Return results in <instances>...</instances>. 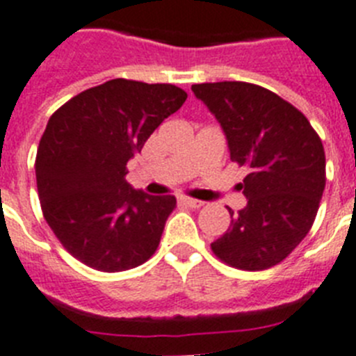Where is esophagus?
<instances>
[{
    "label": "esophagus",
    "instance_id": "1",
    "mask_svg": "<svg viewBox=\"0 0 356 356\" xmlns=\"http://www.w3.org/2000/svg\"><path fill=\"white\" fill-rule=\"evenodd\" d=\"M179 204L188 206V208H201L204 202L197 201V199H190V197H181V199H179Z\"/></svg>",
    "mask_w": 356,
    "mask_h": 356
}]
</instances>
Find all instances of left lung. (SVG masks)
<instances>
[{"label":"left lung","instance_id":"left-lung-1","mask_svg":"<svg viewBox=\"0 0 356 356\" xmlns=\"http://www.w3.org/2000/svg\"><path fill=\"white\" fill-rule=\"evenodd\" d=\"M228 139L229 159L250 170L241 190L246 208L211 252L237 270L279 264L300 244L325 186L321 137L300 110L268 88L244 81L192 85Z\"/></svg>","mask_w":356,"mask_h":356}]
</instances>
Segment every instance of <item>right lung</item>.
<instances>
[{"label": "right lung", "mask_w": 356, "mask_h": 356, "mask_svg": "<svg viewBox=\"0 0 356 356\" xmlns=\"http://www.w3.org/2000/svg\"><path fill=\"white\" fill-rule=\"evenodd\" d=\"M186 97L175 85L112 79L52 113L35 155L38 193L44 220L77 261L115 273L154 255L175 197L134 190L127 163Z\"/></svg>", "instance_id": "obj_1"}]
</instances>
